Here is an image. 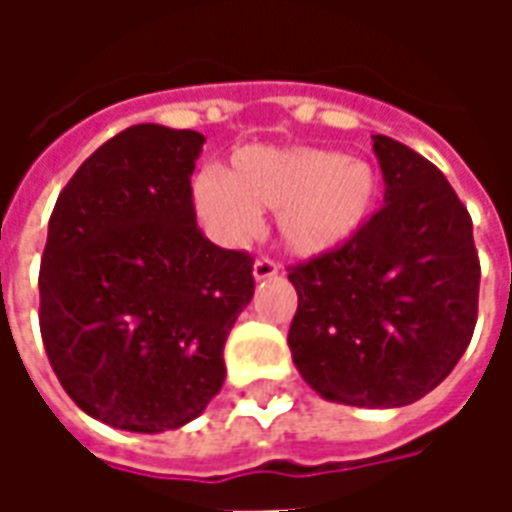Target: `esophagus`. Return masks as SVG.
<instances>
[{
	"instance_id": "1",
	"label": "esophagus",
	"mask_w": 512,
	"mask_h": 512,
	"mask_svg": "<svg viewBox=\"0 0 512 512\" xmlns=\"http://www.w3.org/2000/svg\"><path fill=\"white\" fill-rule=\"evenodd\" d=\"M279 274V266L274 260H268V257H260L255 260V268H252V277L255 282H266V279H274Z\"/></svg>"
}]
</instances>
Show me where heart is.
<instances>
[{"instance_id":"1","label":"heart","mask_w":512,"mask_h":512,"mask_svg":"<svg viewBox=\"0 0 512 512\" xmlns=\"http://www.w3.org/2000/svg\"><path fill=\"white\" fill-rule=\"evenodd\" d=\"M381 200V178L365 158L323 147H244L224 175L194 178L191 202L224 244H244L277 211L282 244L293 255L321 257L354 241Z\"/></svg>"}]
</instances>
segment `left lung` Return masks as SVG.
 Masks as SVG:
<instances>
[{
	"label": "left lung",
	"instance_id": "obj_1",
	"mask_svg": "<svg viewBox=\"0 0 512 512\" xmlns=\"http://www.w3.org/2000/svg\"><path fill=\"white\" fill-rule=\"evenodd\" d=\"M384 208L354 241L290 268L301 378L332 403L400 408L450 376L477 323L472 219L428 158L373 136Z\"/></svg>",
	"mask_w": 512,
	"mask_h": 512
}]
</instances>
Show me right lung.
Here are the masks:
<instances>
[{
    "label": "right lung",
    "instance_id": "obj_1",
    "mask_svg": "<svg viewBox=\"0 0 512 512\" xmlns=\"http://www.w3.org/2000/svg\"><path fill=\"white\" fill-rule=\"evenodd\" d=\"M205 136L142 123L112 136L57 197L40 260V334L93 419L161 433L224 384V343L255 296L252 257L197 230Z\"/></svg>",
    "mask_w": 512,
    "mask_h": 512
}]
</instances>
